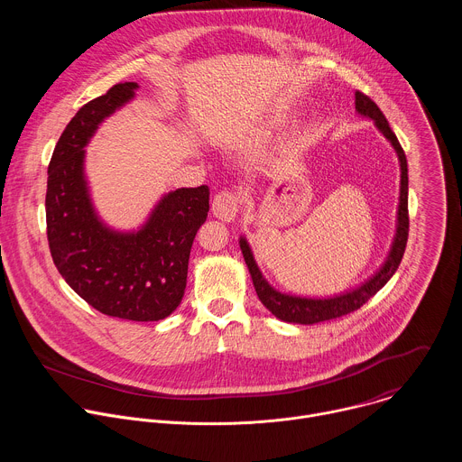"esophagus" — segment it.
<instances>
[{"label":"esophagus","mask_w":462,"mask_h":462,"mask_svg":"<svg viewBox=\"0 0 462 462\" xmlns=\"http://www.w3.org/2000/svg\"><path fill=\"white\" fill-rule=\"evenodd\" d=\"M239 212V195L232 189L219 191L212 201V214L221 221H234Z\"/></svg>","instance_id":"1"}]
</instances>
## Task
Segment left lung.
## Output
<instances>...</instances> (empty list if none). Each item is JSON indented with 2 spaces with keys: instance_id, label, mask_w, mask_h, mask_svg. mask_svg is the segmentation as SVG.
<instances>
[{
  "instance_id": "left-lung-1",
  "label": "left lung",
  "mask_w": 462,
  "mask_h": 462,
  "mask_svg": "<svg viewBox=\"0 0 462 462\" xmlns=\"http://www.w3.org/2000/svg\"><path fill=\"white\" fill-rule=\"evenodd\" d=\"M355 107L358 115L369 118L374 122L376 129L389 141L393 150L397 152L399 162H401V197H399V210H397V230H394V237L389 248V254L383 261V265L373 274L367 282L358 285L353 291L331 296V298H307V296H296L276 291L267 278L261 274L257 263L254 259L252 248L245 236L239 237V246L245 257V263L248 267V273L252 276L254 289L257 292V298L265 305L276 318L287 323H301V325H312L325 319H333L346 316L356 309H360L369 298H373L389 280L397 273L406 243H408V232H410V217H408V161L404 155V150L389 127V122L385 120L380 107L364 93H355Z\"/></svg>"
}]
</instances>
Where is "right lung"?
<instances>
[{
    "label": "right lung",
    "instance_id": "obj_1",
    "mask_svg": "<svg viewBox=\"0 0 462 462\" xmlns=\"http://www.w3.org/2000/svg\"><path fill=\"white\" fill-rule=\"evenodd\" d=\"M137 82L113 86L71 118L47 170V239L61 278L102 314L159 321L180 303L197 230L207 221L208 186L161 197L139 230L120 232L97 214L84 171L86 146L98 125L135 98Z\"/></svg>",
    "mask_w": 462,
    "mask_h": 462
}]
</instances>
